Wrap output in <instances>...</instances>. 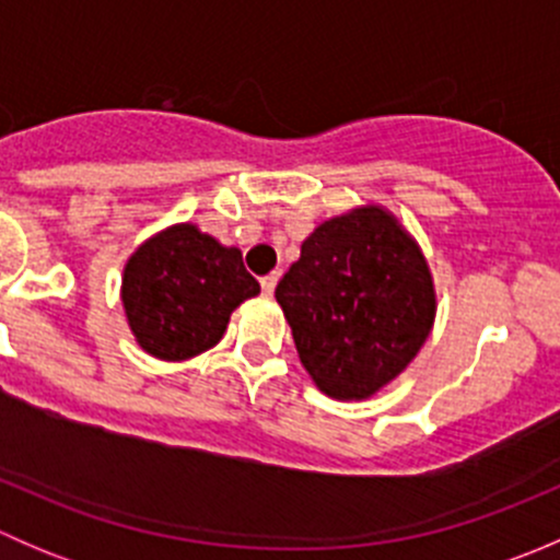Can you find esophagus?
Returning a JSON list of instances; mask_svg holds the SVG:
<instances>
[{
  "instance_id": "1",
  "label": "esophagus",
  "mask_w": 560,
  "mask_h": 560,
  "mask_svg": "<svg viewBox=\"0 0 560 560\" xmlns=\"http://www.w3.org/2000/svg\"><path fill=\"white\" fill-rule=\"evenodd\" d=\"M276 284H279V273H268V276H262V279H259V287H262L265 295H273Z\"/></svg>"
}]
</instances>
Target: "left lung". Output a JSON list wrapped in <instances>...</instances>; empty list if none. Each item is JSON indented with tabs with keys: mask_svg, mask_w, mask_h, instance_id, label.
Segmentation results:
<instances>
[{
	"mask_svg": "<svg viewBox=\"0 0 560 560\" xmlns=\"http://www.w3.org/2000/svg\"><path fill=\"white\" fill-rule=\"evenodd\" d=\"M276 301L316 387L341 400L369 398L393 382L436 314L420 248L376 206L319 224Z\"/></svg>",
	"mask_w": 560,
	"mask_h": 560,
	"instance_id": "obj_1",
	"label": "left lung"
}]
</instances>
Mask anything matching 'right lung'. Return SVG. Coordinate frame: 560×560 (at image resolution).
<instances>
[{
	"mask_svg": "<svg viewBox=\"0 0 560 560\" xmlns=\"http://www.w3.org/2000/svg\"><path fill=\"white\" fill-rule=\"evenodd\" d=\"M257 292L238 248L222 246L195 224H175L129 257L121 301L145 352L186 360L217 347L230 314Z\"/></svg>",
	"mask_w": 560,
	"mask_h": 560,
	"instance_id": "1",
	"label": "right lung"
}]
</instances>
